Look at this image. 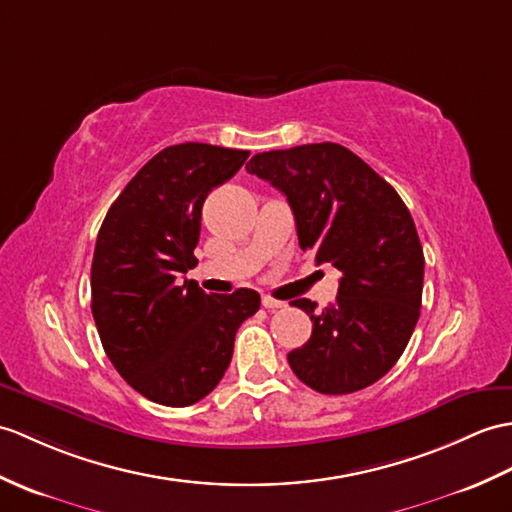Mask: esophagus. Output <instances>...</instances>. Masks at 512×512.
<instances>
[{"mask_svg":"<svg viewBox=\"0 0 512 512\" xmlns=\"http://www.w3.org/2000/svg\"><path fill=\"white\" fill-rule=\"evenodd\" d=\"M261 305H264L266 310H277V307H285L283 301L272 299V296H264V299H261Z\"/></svg>","mask_w":512,"mask_h":512,"instance_id":"1","label":"esophagus"}]
</instances>
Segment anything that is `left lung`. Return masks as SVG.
Here are the masks:
<instances>
[{"label":"left lung","instance_id":"left-lung-1","mask_svg":"<svg viewBox=\"0 0 512 512\" xmlns=\"http://www.w3.org/2000/svg\"><path fill=\"white\" fill-rule=\"evenodd\" d=\"M246 170L288 198L299 246L342 272L336 301L290 305L312 318V338L288 353L294 375L323 395H349L382 379L417 325L423 248L399 194L340 144L259 152Z\"/></svg>","mask_w":512,"mask_h":512}]
</instances>
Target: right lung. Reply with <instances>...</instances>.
Returning a JSON list of instances; mask_svg holds the SVG:
<instances>
[{
  "label": "right lung",
  "mask_w": 512,
  "mask_h": 512,
  "mask_svg": "<svg viewBox=\"0 0 512 512\" xmlns=\"http://www.w3.org/2000/svg\"><path fill=\"white\" fill-rule=\"evenodd\" d=\"M248 150L178 144L161 150L117 196L91 264V312L109 360L139 395L185 408L220 384L259 294H207L178 281L198 264L202 202Z\"/></svg>",
  "instance_id": "add662e5"
}]
</instances>
